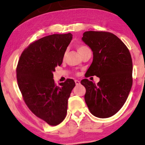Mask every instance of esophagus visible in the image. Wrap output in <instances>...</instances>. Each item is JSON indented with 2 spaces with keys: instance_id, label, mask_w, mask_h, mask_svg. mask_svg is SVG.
Instances as JSON below:
<instances>
[{
  "instance_id": "obj_1",
  "label": "esophagus",
  "mask_w": 145,
  "mask_h": 145,
  "mask_svg": "<svg viewBox=\"0 0 145 145\" xmlns=\"http://www.w3.org/2000/svg\"><path fill=\"white\" fill-rule=\"evenodd\" d=\"M75 83H76V85H79L80 84V82L79 80H75Z\"/></svg>"
}]
</instances>
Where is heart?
<instances>
[{"label": "heart", "instance_id": "b5f03b06", "mask_svg": "<svg viewBox=\"0 0 145 145\" xmlns=\"http://www.w3.org/2000/svg\"><path fill=\"white\" fill-rule=\"evenodd\" d=\"M86 48H88V47H86V46H80L78 47V51L79 52L80 54H81V53H82V52L84 50L86 49ZM65 55H66V52L64 54V56Z\"/></svg>", "mask_w": 145, "mask_h": 145}]
</instances>
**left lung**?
Returning a JSON list of instances; mask_svg holds the SVG:
<instances>
[{
    "label": "left lung",
    "instance_id": "8db88e82",
    "mask_svg": "<svg viewBox=\"0 0 145 145\" xmlns=\"http://www.w3.org/2000/svg\"><path fill=\"white\" fill-rule=\"evenodd\" d=\"M82 39L91 48L93 60L86 78H99L97 84L88 79L85 102L90 112L99 118H108L123 107L132 86V60L127 46L115 35L106 31H86Z\"/></svg>",
    "mask_w": 145,
    "mask_h": 145
}]
</instances>
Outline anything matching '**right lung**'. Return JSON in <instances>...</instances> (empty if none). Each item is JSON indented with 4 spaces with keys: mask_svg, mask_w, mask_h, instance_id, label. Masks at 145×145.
I'll return each mask as SVG.
<instances>
[{
    "mask_svg": "<svg viewBox=\"0 0 145 145\" xmlns=\"http://www.w3.org/2000/svg\"><path fill=\"white\" fill-rule=\"evenodd\" d=\"M72 39L70 33L46 36L31 43L22 53L16 68L18 85L25 104L35 115L52 126L65 118L68 99L76 85L72 79L57 86L55 67Z\"/></svg>",
    "mask_w": 145,
    "mask_h": 145,
    "instance_id": "1",
    "label": "right lung"
}]
</instances>
